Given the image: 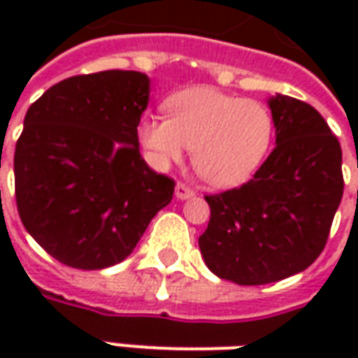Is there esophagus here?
Here are the masks:
<instances>
[{
    "label": "esophagus",
    "instance_id": "esophagus-1",
    "mask_svg": "<svg viewBox=\"0 0 358 358\" xmlns=\"http://www.w3.org/2000/svg\"><path fill=\"white\" fill-rule=\"evenodd\" d=\"M174 194H176V197H178V199H189V197H194L195 192L192 189V187L187 186V184H184V182H178V184H176V192H174Z\"/></svg>",
    "mask_w": 358,
    "mask_h": 358
}]
</instances>
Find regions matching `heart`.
Returning <instances> with one entry per match:
<instances>
[{
  "label": "heart",
  "mask_w": 358,
  "mask_h": 358,
  "mask_svg": "<svg viewBox=\"0 0 358 358\" xmlns=\"http://www.w3.org/2000/svg\"><path fill=\"white\" fill-rule=\"evenodd\" d=\"M166 117H143L138 140L157 169H166L187 149L203 178L217 187L248 182L268 155L274 117L264 103L215 88H192L164 101Z\"/></svg>",
  "instance_id": "1"
}]
</instances>
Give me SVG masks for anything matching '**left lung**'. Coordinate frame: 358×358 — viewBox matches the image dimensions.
I'll return each instance as SVG.
<instances>
[{
    "mask_svg": "<svg viewBox=\"0 0 358 358\" xmlns=\"http://www.w3.org/2000/svg\"><path fill=\"white\" fill-rule=\"evenodd\" d=\"M268 105L276 148L249 182L205 195V264L240 285L278 282L315 263L343 195L341 145L322 115L282 94Z\"/></svg>",
    "mask_w": 358,
    "mask_h": 358,
    "instance_id": "1",
    "label": "left lung"
}]
</instances>
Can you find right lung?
<instances>
[{"label": "right lung", "mask_w": 358, "mask_h": 358, "mask_svg": "<svg viewBox=\"0 0 358 358\" xmlns=\"http://www.w3.org/2000/svg\"><path fill=\"white\" fill-rule=\"evenodd\" d=\"M149 78L103 71L61 80L36 99L15 148V197L28 234L59 263L99 270L124 261L174 194L140 155Z\"/></svg>", "instance_id": "1"}]
</instances>
